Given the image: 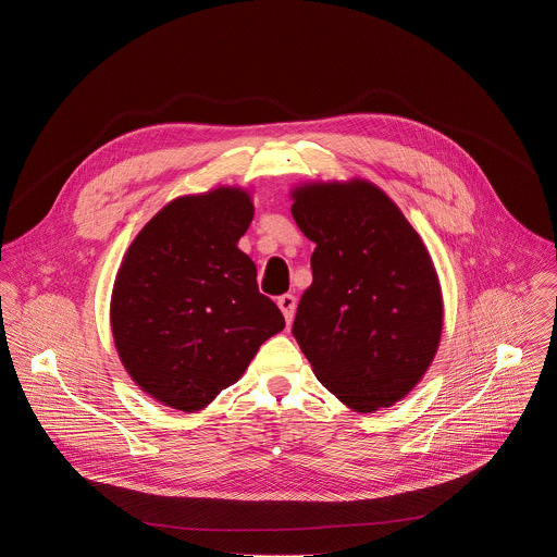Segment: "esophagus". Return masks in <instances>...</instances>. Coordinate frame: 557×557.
Masks as SVG:
<instances>
[{
    "mask_svg": "<svg viewBox=\"0 0 557 557\" xmlns=\"http://www.w3.org/2000/svg\"><path fill=\"white\" fill-rule=\"evenodd\" d=\"M277 306H280V310L284 312V320H286V324L290 326L293 317H295V306H297V299H295V295L286 293V295L277 297Z\"/></svg>",
    "mask_w": 557,
    "mask_h": 557,
    "instance_id": "esophagus-1",
    "label": "esophagus"
}]
</instances>
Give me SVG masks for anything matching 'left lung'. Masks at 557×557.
<instances>
[{"label":"left lung","mask_w":557,"mask_h":557,"mask_svg":"<svg viewBox=\"0 0 557 557\" xmlns=\"http://www.w3.org/2000/svg\"><path fill=\"white\" fill-rule=\"evenodd\" d=\"M290 198L314 243L293 335L344 406L363 414L389 408L438 350L443 295L432 258L401 209L368 181L306 183Z\"/></svg>","instance_id":"1"}]
</instances>
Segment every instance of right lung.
I'll use <instances>...</instances> for the list:
<instances>
[{
  "label": "right lung",
  "mask_w": 557,
  "mask_h": 557,
  "mask_svg": "<svg viewBox=\"0 0 557 557\" xmlns=\"http://www.w3.org/2000/svg\"><path fill=\"white\" fill-rule=\"evenodd\" d=\"M251 220L249 191L215 187L165 205L129 245L112 288V337L127 374L158 404L207 408L284 329L253 260L237 249Z\"/></svg>",
  "instance_id": "1"
}]
</instances>
